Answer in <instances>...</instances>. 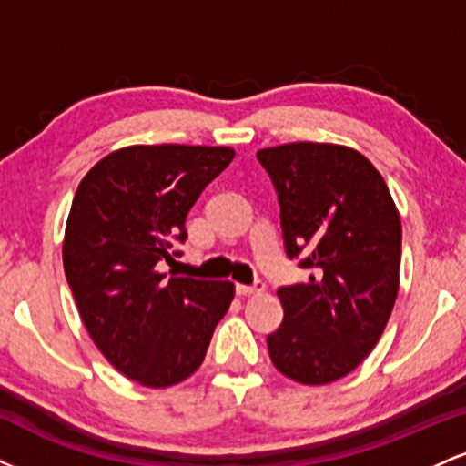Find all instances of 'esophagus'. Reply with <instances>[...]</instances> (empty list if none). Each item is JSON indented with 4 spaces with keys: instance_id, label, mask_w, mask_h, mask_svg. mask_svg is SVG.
Returning <instances> with one entry per match:
<instances>
[{
    "instance_id": "1",
    "label": "esophagus",
    "mask_w": 466,
    "mask_h": 466,
    "mask_svg": "<svg viewBox=\"0 0 466 466\" xmlns=\"http://www.w3.org/2000/svg\"><path fill=\"white\" fill-rule=\"evenodd\" d=\"M265 291L263 282H256V285H237L238 296H260Z\"/></svg>"
}]
</instances>
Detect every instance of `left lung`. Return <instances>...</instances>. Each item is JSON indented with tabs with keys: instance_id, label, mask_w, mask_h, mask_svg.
I'll return each instance as SVG.
<instances>
[{
	"instance_id": "1",
	"label": "left lung",
	"mask_w": 466,
	"mask_h": 466,
	"mask_svg": "<svg viewBox=\"0 0 466 466\" xmlns=\"http://www.w3.org/2000/svg\"><path fill=\"white\" fill-rule=\"evenodd\" d=\"M256 155L276 186L287 254L313 269L307 285L278 289L285 319L267 337L269 357L291 381L324 386L370 355L397 302V203L350 147L291 142Z\"/></svg>"
}]
</instances>
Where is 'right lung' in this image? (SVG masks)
<instances>
[{"label": "right lung", "mask_w": 466, "mask_h": 466, "mask_svg": "<svg viewBox=\"0 0 466 466\" xmlns=\"http://www.w3.org/2000/svg\"><path fill=\"white\" fill-rule=\"evenodd\" d=\"M234 159L229 147L133 144L100 159L74 195L63 269L80 319L105 360L147 388L201 366L234 282L166 276L186 215Z\"/></svg>", "instance_id": "right-lung-1"}]
</instances>
